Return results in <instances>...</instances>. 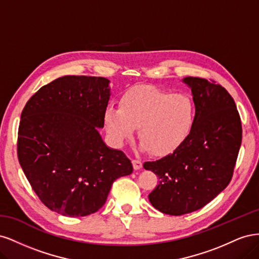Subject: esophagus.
<instances>
[{
  "mask_svg": "<svg viewBox=\"0 0 259 259\" xmlns=\"http://www.w3.org/2000/svg\"><path fill=\"white\" fill-rule=\"evenodd\" d=\"M132 163H133V167H134L135 170H138L143 167V163L139 160H133Z\"/></svg>",
  "mask_w": 259,
  "mask_h": 259,
  "instance_id": "34e87169",
  "label": "esophagus"
}]
</instances>
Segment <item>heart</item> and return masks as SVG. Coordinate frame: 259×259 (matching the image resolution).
<instances>
[{
    "label": "heart",
    "mask_w": 259,
    "mask_h": 259,
    "mask_svg": "<svg viewBox=\"0 0 259 259\" xmlns=\"http://www.w3.org/2000/svg\"><path fill=\"white\" fill-rule=\"evenodd\" d=\"M194 115V105L187 95L140 85L124 94L119 108H107L105 124L116 147L132 139L138 127L140 148L155 155H165L189 136Z\"/></svg>",
    "instance_id": "1"
}]
</instances>
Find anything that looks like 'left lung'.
<instances>
[{
  "instance_id": "left-lung-1",
  "label": "left lung",
  "mask_w": 259,
  "mask_h": 259,
  "mask_svg": "<svg viewBox=\"0 0 259 259\" xmlns=\"http://www.w3.org/2000/svg\"><path fill=\"white\" fill-rule=\"evenodd\" d=\"M195 106L193 127L176 150L144 168L159 177L149 194L154 208L179 216L202 208L229 185L242 142L237 106L222 85L201 77L183 80Z\"/></svg>"
}]
</instances>
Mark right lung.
<instances>
[{"label":"right lung","instance_id":"obj_1","mask_svg":"<svg viewBox=\"0 0 259 259\" xmlns=\"http://www.w3.org/2000/svg\"><path fill=\"white\" fill-rule=\"evenodd\" d=\"M109 83L100 76L58 77L21 112L20 166L43 204L64 216L95 213L114 180L133 171L127 156L109 148L98 132L111 95Z\"/></svg>","mask_w":259,"mask_h":259}]
</instances>
